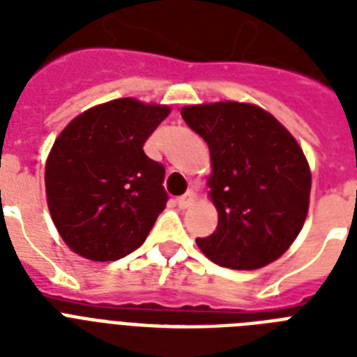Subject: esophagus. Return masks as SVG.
I'll return each mask as SVG.
<instances>
[{
  "instance_id": "obj_1",
  "label": "esophagus",
  "mask_w": 357,
  "mask_h": 357,
  "mask_svg": "<svg viewBox=\"0 0 357 357\" xmlns=\"http://www.w3.org/2000/svg\"><path fill=\"white\" fill-rule=\"evenodd\" d=\"M196 202V192L195 190H189L187 195H183L181 198H178V206L181 207V209H187V207L195 206Z\"/></svg>"
}]
</instances>
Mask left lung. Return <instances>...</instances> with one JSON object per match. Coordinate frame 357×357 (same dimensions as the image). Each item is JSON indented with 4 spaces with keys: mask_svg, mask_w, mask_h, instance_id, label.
Segmentation results:
<instances>
[{
    "mask_svg": "<svg viewBox=\"0 0 357 357\" xmlns=\"http://www.w3.org/2000/svg\"><path fill=\"white\" fill-rule=\"evenodd\" d=\"M181 116L211 153L207 187L218 226L209 237L196 238L198 248L235 271L282 257L310 209V162L296 139L254 103L185 105Z\"/></svg>",
    "mask_w": 357,
    "mask_h": 357,
    "instance_id": "8db88e82",
    "label": "left lung"
}]
</instances>
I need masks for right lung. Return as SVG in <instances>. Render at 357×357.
<instances>
[{
  "label": "right lung",
  "mask_w": 357,
  "mask_h": 357,
  "mask_svg": "<svg viewBox=\"0 0 357 357\" xmlns=\"http://www.w3.org/2000/svg\"><path fill=\"white\" fill-rule=\"evenodd\" d=\"M168 114V105L119 98L77 114L55 139L47 209L72 252L116 261L144 243L168 196L165 168L142 148Z\"/></svg>",
  "instance_id": "1"
}]
</instances>
